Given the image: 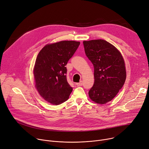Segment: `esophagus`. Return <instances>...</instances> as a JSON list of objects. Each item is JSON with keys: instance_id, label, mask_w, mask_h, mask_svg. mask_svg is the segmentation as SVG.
<instances>
[{"instance_id": "34e87169", "label": "esophagus", "mask_w": 149, "mask_h": 149, "mask_svg": "<svg viewBox=\"0 0 149 149\" xmlns=\"http://www.w3.org/2000/svg\"><path fill=\"white\" fill-rule=\"evenodd\" d=\"M83 84V81H80L79 83H76V85L78 86H82Z\"/></svg>"}]
</instances>
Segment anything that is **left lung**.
<instances>
[{"label": "left lung", "mask_w": 149, "mask_h": 149, "mask_svg": "<svg viewBox=\"0 0 149 149\" xmlns=\"http://www.w3.org/2000/svg\"><path fill=\"white\" fill-rule=\"evenodd\" d=\"M86 55L94 66V83L88 91L91 100L98 104L111 101L126 79L124 60L120 52L106 40L84 41Z\"/></svg>", "instance_id": "obj_1"}]
</instances>
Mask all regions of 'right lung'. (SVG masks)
Here are the masks:
<instances>
[{"mask_svg": "<svg viewBox=\"0 0 149 149\" xmlns=\"http://www.w3.org/2000/svg\"><path fill=\"white\" fill-rule=\"evenodd\" d=\"M79 44L75 41L49 44L38 54L34 68L35 86L40 95L52 104L66 101L72 91L67 81L65 66Z\"/></svg>", "mask_w": 149, "mask_h": 149, "instance_id": "obj_1", "label": "right lung"}]
</instances>
